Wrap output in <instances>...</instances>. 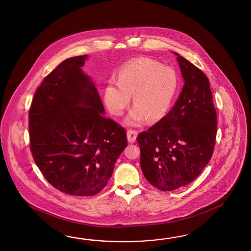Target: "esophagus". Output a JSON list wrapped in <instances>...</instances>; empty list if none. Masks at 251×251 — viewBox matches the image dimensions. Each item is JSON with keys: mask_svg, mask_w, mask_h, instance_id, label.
<instances>
[{"mask_svg": "<svg viewBox=\"0 0 251 251\" xmlns=\"http://www.w3.org/2000/svg\"><path fill=\"white\" fill-rule=\"evenodd\" d=\"M138 131L136 130H133V129H129L127 131V140L129 143H134L136 140V136H137Z\"/></svg>", "mask_w": 251, "mask_h": 251, "instance_id": "obj_1", "label": "esophagus"}]
</instances>
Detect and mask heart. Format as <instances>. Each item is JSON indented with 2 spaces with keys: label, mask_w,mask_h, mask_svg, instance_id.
I'll list each match as a JSON object with an SVG mask.
<instances>
[{
  "label": "heart",
  "mask_w": 251,
  "mask_h": 251,
  "mask_svg": "<svg viewBox=\"0 0 251 251\" xmlns=\"http://www.w3.org/2000/svg\"><path fill=\"white\" fill-rule=\"evenodd\" d=\"M179 88L176 70L147 57L128 62L118 71V80L111 78L104 90V103L109 112L121 116L131 101L126 124L139 126L148 118L159 121L169 112Z\"/></svg>",
  "instance_id": "1"
}]
</instances>
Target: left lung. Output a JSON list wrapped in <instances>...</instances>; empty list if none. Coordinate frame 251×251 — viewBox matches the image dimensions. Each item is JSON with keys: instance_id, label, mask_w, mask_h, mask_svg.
I'll return each instance as SVG.
<instances>
[{"instance_id": "1", "label": "left lung", "mask_w": 251, "mask_h": 251, "mask_svg": "<svg viewBox=\"0 0 251 251\" xmlns=\"http://www.w3.org/2000/svg\"><path fill=\"white\" fill-rule=\"evenodd\" d=\"M176 54L185 80L181 93L165 117L140 133V164L145 178L161 191L194 181L213 156L217 116L207 76Z\"/></svg>"}]
</instances>
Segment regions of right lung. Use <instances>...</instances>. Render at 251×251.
Returning <instances> with one entry per match:
<instances>
[{
    "label": "right lung",
    "mask_w": 251,
    "mask_h": 251,
    "mask_svg": "<svg viewBox=\"0 0 251 251\" xmlns=\"http://www.w3.org/2000/svg\"><path fill=\"white\" fill-rule=\"evenodd\" d=\"M88 55L64 60L45 77L28 114L30 151L43 176L71 196L100 192L127 146L126 132L105 109L81 67Z\"/></svg>",
    "instance_id": "1"
}]
</instances>
